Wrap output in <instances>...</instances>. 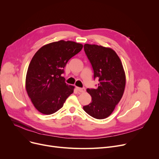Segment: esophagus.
<instances>
[{
  "mask_svg": "<svg viewBox=\"0 0 159 159\" xmlns=\"http://www.w3.org/2000/svg\"><path fill=\"white\" fill-rule=\"evenodd\" d=\"M77 89L79 91V92H80V93L84 92V91H86L85 88H79V87H77Z\"/></svg>",
  "mask_w": 159,
  "mask_h": 159,
  "instance_id": "obj_1",
  "label": "esophagus"
}]
</instances>
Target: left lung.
I'll return each mask as SVG.
<instances>
[{
	"mask_svg": "<svg viewBox=\"0 0 159 159\" xmlns=\"http://www.w3.org/2000/svg\"><path fill=\"white\" fill-rule=\"evenodd\" d=\"M84 49L92 66L94 79H98L99 83L97 89H87L91 102L83 109L95 119H106L112 113L124 93L126 75L123 66L111 48L86 44Z\"/></svg>",
	"mask_w": 159,
	"mask_h": 159,
	"instance_id": "8db88e82",
	"label": "left lung"
}]
</instances>
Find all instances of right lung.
<instances>
[{
	"label": "right lung",
	"mask_w": 159,
	"mask_h": 159,
	"mask_svg": "<svg viewBox=\"0 0 159 159\" xmlns=\"http://www.w3.org/2000/svg\"><path fill=\"white\" fill-rule=\"evenodd\" d=\"M82 47L73 41L60 40L40 48L32 58L26 74V89L39 112L55 113L73 93L74 86L66 84L62 74L67 62Z\"/></svg>",
	"instance_id": "obj_1"
}]
</instances>
